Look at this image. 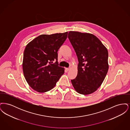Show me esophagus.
Returning a JSON list of instances; mask_svg holds the SVG:
<instances>
[{
  "mask_svg": "<svg viewBox=\"0 0 130 130\" xmlns=\"http://www.w3.org/2000/svg\"><path fill=\"white\" fill-rule=\"evenodd\" d=\"M70 69H71V68H66V71H69V70H70Z\"/></svg>",
  "mask_w": 130,
  "mask_h": 130,
  "instance_id": "esophagus-1",
  "label": "esophagus"
}]
</instances>
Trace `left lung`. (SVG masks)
I'll list each match as a JSON object with an SVG mask.
<instances>
[{"mask_svg": "<svg viewBox=\"0 0 130 130\" xmlns=\"http://www.w3.org/2000/svg\"><path fill=\"white\" fill-rule=\"evenodd\" d=\"M68 37L78 60L77 75L71 80L73 86L79 93H92L101 86L107 74L108 50L91 34L70 31Z\"/></svg>", "mask_w": 130, "mask_h": 130, "instance_id": "left-lung-1", "label": "left lung"}]
</instances>
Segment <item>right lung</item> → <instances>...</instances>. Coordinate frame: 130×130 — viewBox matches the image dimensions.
Here are the masks:
<instances>
[{
  "label": "right lung",
  "instance_id": "1",
  "mask_svg": "<svg viewBox=\"0 0 130 130\" xmlns=\"http://www.w3.org/2000/svg\"><path fill=\"white\" fill-rule=\"evenodd\" d=\"M67 35V31L42 35L27 45L22 68L25 79L33 90L39 93L49 91L64 74V68L58 66L57 51Z\"/></svg>",
  "mask_w": 130,
  "mask_h": 130
}]
</instances>
